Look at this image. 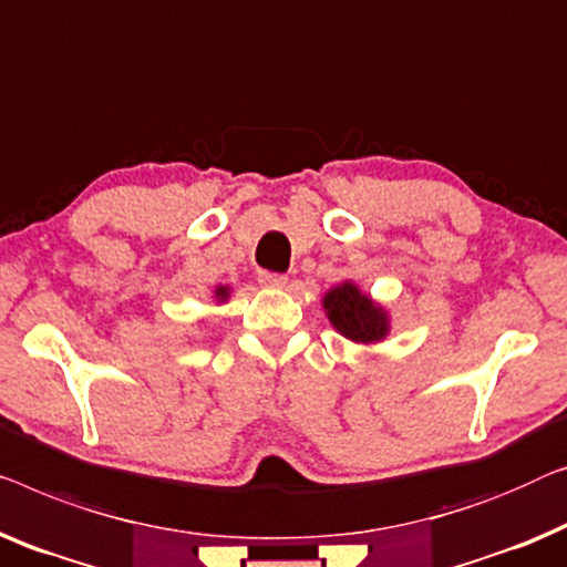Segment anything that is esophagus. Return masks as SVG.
<instances>
[{
	"mask_svg": "<svg viewBox=\"0 0 567 567\" xmlns=\"http://www.w3.org/2000/svg\"><path fill=\"white\" fill-rule=\"evenodd\" d=\"M258 281L264 284V286H268V289H284L289 278H286L284 274H270V270H264V274L258 276Z\"/></svg>",
	"mask_w": 567,
	"mask_h": 567,
	"instance_id": "34e87169",
	"label": "esophagus"
}]
</instances>
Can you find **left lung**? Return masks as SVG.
<instances>
[{"mask_svg": "<svg viewBox=\"0 0 567 567\" xmlns=\"http://www.w3.org/2000/svg\"><path fill=\"white\" fill-rule=\"evenodd\" d=\"M324 309L334 330L352 342H379L389 332V317H385V311L350 281L327 291Z\"/></svg>", "mask_w": 567, "mask_h": 567, "instance_id": "obj_1", "label": "left lung"}]
</instances>
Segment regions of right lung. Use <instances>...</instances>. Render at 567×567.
<instances>
[{"label":"right lung","mask_w":567,"mask_h":567,"mask_svg":"<svg viewBox=\"0 0 567 567\" xmlns=\"http://www.w3.org/2000/svg\"><path fill=\"white\" fill-rule=\"evenodd\" d=\"M215 297H217V301H225V299L229 297V289H227V286H219V289L215 291Z\"/></svg>","instance_id":"1"}]
</instances>
